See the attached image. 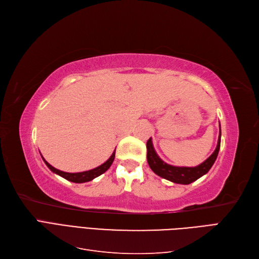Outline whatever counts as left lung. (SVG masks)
Wrapping results in <instances>:
<instances>
[{"label":"left lung","mask_w":259,"mask_h":259,"mask_svg":"<svg viewBox=\"0 0 259 259\" xmlns=\"http://www.w3.org/2000/svg\"><path fill=\"white\" fill-rule=\"evenodd\" d=\"M221 127V125H219ZM221 137L222 132L219 131L218 136V143L216 146L215 151L211 153L208 158L201 163L200 165L194 167H186V166H173L169 164L165 163L163 160L160 159V156L156 154L151 138L148 139L147 142V161L149 166L154 171V173L164 178L167 179L169 182H173L175 184H182V185H189L195 180L205 175L207 171L213 166L214 162L217 159V155L219 152V148H221Z\"/></svg>","instance_id":"obj_1"}]
</instances>
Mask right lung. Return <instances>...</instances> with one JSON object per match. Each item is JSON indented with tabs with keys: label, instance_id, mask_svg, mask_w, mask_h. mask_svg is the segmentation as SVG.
Segmentation results:
<instances>
[{
	"label": "right lung",
	"instance_id": "1",
	"mask_svg": "<svg viewBox=\"0 0 259 259\" xmlns=\"http://www.w3.org/2000/svg\"><path fill=\"white\" fill-rule=\"evenodd\" d=\"M114 156H115V150L113 151V153L111 154L110 158H109L104 164H101L100 166L96 167V168H93L90 170H85V171H81V173H66V171H62L59 170L57 168H55L54 166H52L49 162H46L44 159V162L48 167L53 171V173L57 174L61 177H64L65 179L69 180V182H72V183H76V184H82V183H86V182H91L94 178H96L98 176H100L101 174H104L106 170H108V168L111 166V164L114 160ZM43 158V156H42Z\"/></svg>",
	"mask_w": 259,
	"mask_h": 259
}]
</instances>
